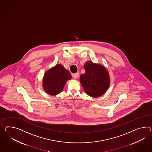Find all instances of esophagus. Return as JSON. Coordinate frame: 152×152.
I'll return each instance as SVG.
<instances>
[{"mask_svg": "<svg viewBox=\"0 0 152 152\" xmlns=\"http://www.w3.org/2000/svg\"><path fill=\"white\" fill-rule=\"evenodd\" d=\"M78 75H79V73L77 72V73H75V74H72V76H73V77H74V78H75V79H77L78 77Z\"/></svg>", "mask_w": 152, "mask_h": 152, "instance_id": "obj_1", "label": "esophagus"}]
</instances>
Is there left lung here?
<instances>
[{
  "instance_id": "left-lung-1",
  "label": "left lung",
  "mask_w": 152,
  "mask_h": 152,
  "mask_svg": "<svg viewBox=\"0 0 152 152\" xmlns=\"http://www.w3.org/2000/svg\"><path fill=\"white\" fill-rule=\"evenodd\" d=\"M85 73L81 75L80 82L89 96L97 98L103 94L110 85V77L105 67L87 61L84 65Z\"/></svg>"
}]
</instances>
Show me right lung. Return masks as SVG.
Instances as JSON below:
<instances>
[{
    "mask_svg": "<svg viewBox=\"0 0 152 152\" xmlns=\"http://www.w3.org/2000/svg\"><path fill=\"white\" fill-rule=\"evenodd\" d=\"M71 78L70 72L62 65H56L45 72L43 79V87L48 94L56 96L63 91L65 83Z\"/></svg>",
    "mask_w": 152,
    "mask_h": 152,
    "instance_id": "right-lung-1",
    "label": "right lung"
}]
</instances>
